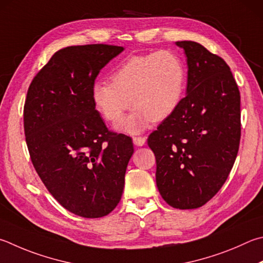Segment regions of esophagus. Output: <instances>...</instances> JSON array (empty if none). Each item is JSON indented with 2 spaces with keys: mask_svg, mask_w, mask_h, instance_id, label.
Instances as JSON below:
<instances>
[{
  "mask_svg": "<svg viewBox=\"0 0 263 263\" xmlns=\"http://www.w3.org/2000/svg\"><path fill=\"white\" fill-rule=\"evenodd\" d=\"M145 142H146V137H135L133 138V144L138 147L144 146Z\"/></svg>",
  "mask_w": 263,
  "mask_h": 263,
  "instance_id": "obj_1",
  "label": "esophagus"
}]
</instances>
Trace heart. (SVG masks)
I'll return each instance as SVG.
<instances>
[{
    "mask_svg": "<svg viewBox=\"0 0 263 263\" xmlns=\"http://www.w3.org/2000/svg\"><path fill=\"white\" fill-rule=\"evenodd\" d=\"M186 84L185 65L173 50L132 55L119 64L110 82H97L90 98L107 122L118 124L132 106L135 110L119 130L136 135L177 110Z\"/></svg>",
    "mask_w": 263,
    "mask_h": 263,
    "instance_id": "obj_1",
    "label": "heart"
}]
</instances>
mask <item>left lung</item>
Wrapping results in <instances>:
<instances>
[{
  "label": "left lung",
  "mask_w": 263,
  "mask_h": 263,
  "mask_svg": "<svg viewBox=\"0 0 263 263\" xmlns=\"http://www.w3.org/2000/svg\"><path fill=\"white\" fill-rule=\"evenodd\" d=\"M187 57L186 97L148 137L156 185L169 206L194 209L226 183L239 149L240 93L229 65L194 41H177Z\"/></svg>",
  "instance_id": "obj_1"
}]
</instances>
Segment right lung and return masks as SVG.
Segmentation results:
<instances>
[{
  "label": "right lung",
  "mask_w": 263,
  "mask_h": 263,
  "mask_svg": "<svg viewBox=\"0 0 263 263\" xmlns=\"http://www.w3.org/2000/svg\"><path fill=\"white\" fill-rule=\"evenodd\" d=\"M123 47L71 46L35 74L24 104V131L34 169L49 193L78 216H106L121 201L133 154L130 137L109 131L90 89Z\"/></svg>",
  "instance_id": "1"
}]
</instances>
